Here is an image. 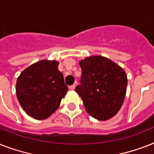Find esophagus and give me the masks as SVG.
Masks as SVG:
<instances>
[{"label":"esophagus","instance_id":"34e87169","mask_svg":"<svg viewBox=\"0 0 154 154\" xmlns=\"http://www.w3.org/2000/svg\"><path fill=\"white\" fill-rule=\"evenodd\" d=\"M75 87H76V85L75 84L72 85H70L69 86V89H71V90H73V89H75Z\"/></svg>","mask_w":154,"mask_h":154}]
</instances>
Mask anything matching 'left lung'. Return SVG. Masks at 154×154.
<instances>
[{
  "mask_svg": "<svg viewBox=\"0 0 154 154\" xmlns=\"http://www.w3.org/2000/svg\"><path fill=\"white\" fill-rule=\"evenodd\" d=\"M82 77L75 91L92 117L105 121L117 113L126 94L127 76L123 69L101 56L80 61Z\"/></svg>",
  "mask_w": 154,
  "mask_h": 154,
  "instance_id": "obj_1",
  "label": "left lung"
}]
</instances>
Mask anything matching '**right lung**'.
<instances>
[{
	"label": "right lung",
	"instance_id": "obj_1",
	"mask_svg": "<svg viewBox=\"0 0 154 154\" xmlns=\"http://www.w3.org/2000/svg\"><path fill=\"white\" fill-rule=\"evenodd\" d=\"M59 63L43 60L30 65L17 81L16 93L21 107L37 120L49 117L57 109L68 91Z\"/></svg>",
	"mask_w": 154,
	"mask_h": 154
}]
</instances>
